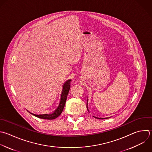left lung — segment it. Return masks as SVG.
I'll list each match as a JSON object with an SVG mask.
<instances>
[{"mask_svg":"<svg viewBox=\"0 0 152 152\" xmlns=\"http://www.w3.org/2000/svg\"><path fill=\"white\" fill-rule=\"evenodd\" d=\"M96 118V117H95ZM99 119H107V118H99Z\"/></svg>","mask_w":152,"mask_h":152,"instance_id":"left-lung-1","label":"left lung"}]
</instances>
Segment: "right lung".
Segmentation results:
<instances>
[{"label": "right lung", "mask_w": 152, "mask_h": 152, "mask_svg": "<svg viewBox=\"0 0 152 152\" xmlns=\"http://www.w3.org/2000/svg\"><path fill=\"white\" fill-rule=\"evenodd\" d=\"M71 80H68L64 84L63 86V89H62V94H61V101H60V103L59 104L58 107L55 110V111L50 115H48V114H45V115H34L33 114L34 116L39 118H42L43 119H54L56 118H58L62 113L65 104V102H66V100L67 98V96L68 94L69 89H70V87H71Z\"/></svg>", "instance_id": "obj_1"}]
</instances>
